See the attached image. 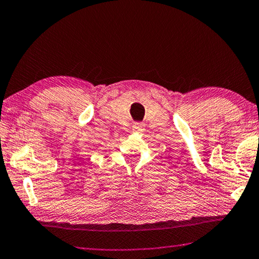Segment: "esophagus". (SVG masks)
I'll list each match as a JSON object with an SVG mask.
<instances>
[{"instance_id":"obj_1","label":"esophagus","mask_w":259,"mask_h":259,"mask_svg":"<svg viewBox=\"0 0 259 259\" xmlns=\"http://www.w3.org/2000/svg\"><path fill=\"white\" fill-rule=\"evenodd\" d=\"M144 129H145V124L142 123V122H136V123L134 124L135 133H142Z\"/></svg>"}]
</instances>
